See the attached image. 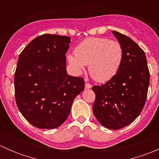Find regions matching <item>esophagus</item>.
<instances>
[{
    "label": "esophagus",
    "mask_w": 159,
    "mask_h": 159,
    "mask_svg": "<svg viewBox=\"0 0 159 159\" xmlns=\"http://www.w3.org/2000/svg\"><path fill=\"white\" fill-rule=\"evenodd\" d=\"M91 87H92V86H91V84H89V83L88 82H85V89H91Z\"/></svg>",
    "instance_id": "1"
}]
</instances>
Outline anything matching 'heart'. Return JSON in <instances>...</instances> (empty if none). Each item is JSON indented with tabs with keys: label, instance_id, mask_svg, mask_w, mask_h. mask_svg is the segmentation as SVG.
Segmentation results:
<instances>
[{
	"label": "heart",
	"instance_id": "b5f03b06",
	"mask_svg": "<svg viewBox=\"0 0 159 159\" xmlns=\"http://www.w3.org/2000/svg\"><path fill=\"white\" fill-rule=\"evenodd\" d=\"M123 48L117 41L106 38H90L84 40L75 49V55L68 61L78 75L89 65L91 76L98 82L109 81L117 74L123 60Z\"/></svg>",
	"mask_w": 159,
	"mask_h": 159
}]
</instances>
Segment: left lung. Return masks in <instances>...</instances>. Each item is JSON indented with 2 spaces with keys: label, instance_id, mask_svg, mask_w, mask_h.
<instances>
[{
  "label": "left lung",
  "instance_id": "8db88e82",
  "mask_svg": "<svg viewBox=\"0 0 159 159\" xmlns=\"http://www.w3.org/2000/svg\"><path fill=\"white\" fill-rule=\"evenodd\" d=\"M123 48V60L116 75L102 85H95L93 112L104 127L117 130L140 115L147 98L150 74L144 51L126 35L113 30Z\"/></svg>",
  "mask_w": 159,
  "mask_h": 159
}]
</instances>
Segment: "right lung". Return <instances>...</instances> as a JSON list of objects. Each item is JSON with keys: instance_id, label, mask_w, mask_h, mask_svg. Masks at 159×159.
Masks as SVG:
<instances>
[{"instance_id": "right-lung-1", "label": "right lung", "mask_w": 159, "mask_h": 159, "mask_svg": "<svg viewBox=\"0 0 159 159\" xmlns=\"http://www.w3.org/2000/svg\"><path fill=\"white\" fill-rule=\"evenodd\" d=\"M70 38L41 35L22 51L14 74L17 106L32 125L52 129L61 125L72 103L84 89L80 77L68 75L65 54Z\"/></svg>"}]
</instances>
